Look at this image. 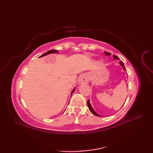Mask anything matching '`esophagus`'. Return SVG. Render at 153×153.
Returning a JSON list of instances; mask_svg holds the SVG:
<instances>
[{
  "mask_svg": "<svg viewBox=\"0 0 153 153\" xmlns=\"http://www.w3.org/2000/svg\"><path fill=\"white\" fill-rule=\"evenodd\" d=\"M89 82V77L86 74H82L81 76L79 77L78 78V82L80 84H83V83H87Z\"/></svg>",
  "mask_w": 153,
  "mask_h": 153,
  "instance_id": "obj_1",
  "label": "esophagus"
}]
</instances>
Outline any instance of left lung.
I'll list each match as a JSON object with an SVG mask.
<instances>
[{
	"mask_svg": "<svg viewBox=\"0 0 153 153\" xmlns=\"http://www.w3.org/2000/svg\"><path fill=\"white\" fill-rule=\"evenodd\" d=\"M105 54L106 55H107V56H108V55H111V54L110 53H107V52H105ZM113 58H114V59H119V58L118 57V56H115V55H113ZM120 65H121V66L123 67V69L124 70H126V68H125V67H124V64H123V63L122 62H120ZM87 106H88V107H89V110L91 112V113H93L94 115H95V116H100V115H99L98 114H97L95 110H93V108H92V106H91V104H90V102H89V99L87 100Z\"/></svg>",
	"mask_w": 153,
	"mask_h": 153,
	"instance_id": "8db88e82",
	"label": "left lung"
}]
</instances>
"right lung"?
<instances>
[{
  "mask_svg": "<svg viewBox=\"0 0 153 153\" xmlns=\"http://www.w3.org/2000/svg\"><path fill=\"white\" fill-rule=\"evenodd\" d=\"M58 52V51H56V50H51V51H49L47 52V53H45V54H42L41 56H39V57H43V56H46V55H47V54H52V53H57ZM74 91H75V88L73 89L72 91H71V94H72V93L74 92Z\"/></svg>",
  "mask_w": 153,
  "mask_h": 153,
  "instance_id": "right-lung-1",
  "label": "right lung"
}]
</instances>
